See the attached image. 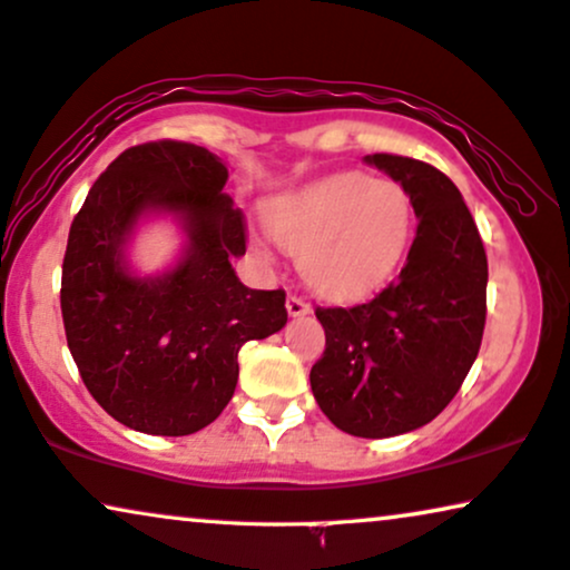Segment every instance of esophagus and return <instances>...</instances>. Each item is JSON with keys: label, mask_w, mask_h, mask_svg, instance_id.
<instances>
[{"label": "esophagus", "mask_w": 570, "mask_h": 570, "mask_svg": "<svg viewBox=\"0 0 570 570\" xmlns=\"http://www.w3.org/2000/svg\"><path fill=\"white\" fill-rule=\"evenodd\" d=\"M286 313H289L292 317H302V315H307L309 313V305L302 297H292L286 299Z\"/></svg>", "instance_id": "1"}]
</instances>
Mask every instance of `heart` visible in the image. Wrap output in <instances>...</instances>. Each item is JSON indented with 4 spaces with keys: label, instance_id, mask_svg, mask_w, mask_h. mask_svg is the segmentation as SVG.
I'll return each mask as SVG.
<instances>
[{
    "label": "heart",
    "instance_id": "obj_1",
    "mask_svg": "<svg viewBox=\"0 0 570 570\" xmlns=\"http://www.w3.org/2000/svg\"><path fill=\"white\" fill-rule=\"evenodd\" d=\"M273 237L299 257L309 289L352 302L389 284L414 237V203L399 181L336 174L276 203Z\"/></svg>",
    "mask_w": 570,
    "mask_h": 570
}]
</instances>
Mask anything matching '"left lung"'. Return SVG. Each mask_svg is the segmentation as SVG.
I'll return each instance as SVG.
<instances>
[{"mask_svg": "<svg viewBox=\"0 0 570 570\" xmlns=\"http://www.w3.org/2000/svg\"><path fill=\"white\" fill-rule=\"evenodd\" d=\"M414 203L416 234L399 278L364 305L317 307L325 352L313 396L338 430L393 438L435 420L480 354L488 255L459 187L416 158H364Z\"/></svg>", "mask_w": 570, "mask_h": 570, "instance_id": "obj_1", "label": "left lung"}]
</instances>
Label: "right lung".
<instances>
[{"instance_id": "obj_1", "label": "right lung", "mask_w": 570, "mask_h": 570, "mask_svg": "<svg viewBox=\"0 0 570 570\" xmlns=\"http://www.w3.org/2000/svg\"><path fill=\"white\" fill-rule=\"evenodd\" d=\"M229 169L181 140L127 148L94 181L70 226L62 321L82 383L104 412L148 435H193L237 389L242 344L286 325L284 289H247L245 216L222 193ZM171 213L188 242L174 269L138 277L126 261L140 217Z\"/></svg>"}]
</instances>
